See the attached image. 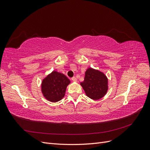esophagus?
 Wrapping results in <instances>:
<instances>
[{
    "mask_svg": "<svg viewBox=\"0 0 150 150\" xmlns=\"http://www.w3.org/2000/svg\"><path fill=\"white\" fill-rule=\"evenodd\" d=\"M71 79L73 81H77V79H76V77H73V78H71Z\"/></svg>",
    "mask_w": 150,
    "mask_h": 150,
    "instance_id": "34e87169",
    "label": "esophagus"
}]
</instances>
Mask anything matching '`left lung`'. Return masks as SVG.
I'll use <instances>...</instances> for the list:
<instances>
[{"label":"left lung","mask_w":150,"mask_h":150,"mask_svg":"<svg viewBox=\"0 0 150 150\" xmlns=\"http://www.w3.org/2000/svg\"><path fill=\"white\" fill-rule=\"evenodd\" d=\"M80 84L84 90L86 96L98 100L108 91V78L103 72L93 68H88L85 72L84 80Z\"/></svg>","instance_id":"1"}]
</instances>
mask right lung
<instances>
[{
	"label": "right lung",
	"mask_w": 150,
	"mask_h": 150,
	"mask_svg": "<svg viewBox=\"0 0 150 150\" xmlns=\"http://www.w3.org/2000/svg\"><path fill=\"white\" fill-rule=\"evenodd\" d=\"M69 83V79L64 74L54 71L42 80V93L48 101L57 102L64 96L66 88Z\"/></svg>",
	"instance_id": "1"
}]
</instances>
